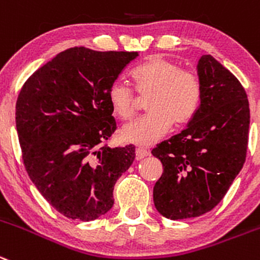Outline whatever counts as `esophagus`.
<instances>
[{"instance_id":"34e87169","label":"esophagus","mask_w":260,"mask_h":260,"mask_svg":"<svg viewBox=\"0 0 260 260\" xmlns=\"http://www.w3.org/2000/svg\"><path fill=\"white\" fill-rule=\"evenodd\" d=\"M149 155L150 152L147 151L146 149H144V147H137V149H136V159L137 160L144 159V157L149 156Z\"/></svg>"}]
</instances>
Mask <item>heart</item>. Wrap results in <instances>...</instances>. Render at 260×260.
Returning <instances> with one entry per match:
<instances>
[{"mask_svg": "<svg viewBox=\"0 0 260 260\" xmlns=\"http://www.w3.org/2000/svg\"><path fill=\"white\" fill-rule=\"evenodd\" d=\"M136 89L141 97H149L147 115L128 123L120 131L123 141L137 146H151L168 133L172 123L185 124L200 106L201 82L198 75L182 70L176 61L154 56L132 73ZM108 99L111 110L123 120L135 115V93L124 82L110 86Z\"/></svg>", "mask_w": 260, "mask_h": 260, "instance_id": "1", "label": "heart"}]
</instances>
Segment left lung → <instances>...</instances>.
<instances>
[{"label": "left lung", "instance_id": "obj_1", "mask_svg": "<svg viewBox=\"0 0 260 260\" xmlns=\"http://www.w3.org/2000/svg\"><path fill=\"white\" fill-rule=\"evenodd\" d=\"M200 106L187 127L151 154L163 164L154 204L168 219L200 217L229 191L245 163L250 110L239 79L210 55L199 59Z\"/></svg>", "mask_w": 260, "mask_h": 260}]
</instances>
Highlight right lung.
<instances>
[{
    "label": "right lung",
    "mask_w": 260,
    "mask_h": 260,
    "mask_svg": "<svg viewBox=\"0 0 260 260\" xmlns=\"http://www.w3.org/2000/svg\"><path fill=\"white\" fill-rule=\"evenodd\" d=\"M138 52L73 47L24 83L16 129L26 172L62 215L84 222L106 214L114 186L135 160V146H103L116 129L108 92Z\"/></svg>",
    "instance_id": "right-lung-1"
}]
</instances>
